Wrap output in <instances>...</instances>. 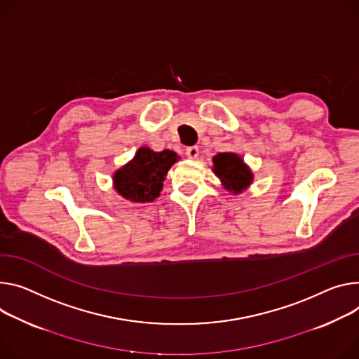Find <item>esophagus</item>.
Segmentation results:
<instances>
[{"mask_svg":"<svg viewBox=\"0 0 359 359\" xmlns=\"http://www.w3.org/2000/svg\"><path fill=\"white\" fill-rule=\"evenodd\" d=\"M186 156L189 158H198L199 156V149L196 146H191V147H187L186 149Z\"/></svg>","mask_w":359,"mask_h":359,"instance_id":"esophagus-1","label":"esophagus"}]
</instances>
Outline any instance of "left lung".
<instances>
[{
  "label": "left lung",
  "instance_id": "1",
  "mask_svg": "<svg viewBox=\"0 0 359 359\" xmlns=\"http://www.w3.org/2000/svg\"><path fill=\"white\" fill-rule=\"evenodd\" d=\"M213 172L220 179L224 189L233 194L246 190L253 180V175L243 158L231 151L217 153L213 157Z\"/></svg>",
  "mask_w": 359,
  "mask_h": 359
}]
</instances>
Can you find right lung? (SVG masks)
Here are the masks:
<instances>
[{
    "instance_id": "right-lung-1",
    "label": "right lung",
    "mask_w": 359,
    "mask_h": 359,
    "mask_svg": "<svg viewBox=\"0 0 359 359\" xmlns=\"http://www.w3.org/2000/svg\"><path fill=\"white\" fill-rule=\"evenodd\" d=\"M179 160L173 150L153 151L140 147L133 160L113 176L114 189L130 202L149 203L160 196L169 169Z\"/></svg>"
}]
</instances>
